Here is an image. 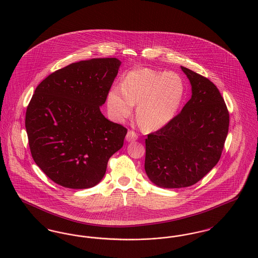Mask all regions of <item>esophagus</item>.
Instances as JSON below:
<instances>
[{
  "label": "esophagus",
  "mask_w": 258,
  "mask_h": 258,
  "mask_svg": "<svg viewBox=\"0 0 258 258\" xmlns=\"http://www.w3.org/2000/svg\"><path fill=\"white\" fill-rule=\"evenodd\" d=\"M138 139H139V137H138L137 133H135L134 131H128L127 132L126 137H125L126 141H135V140H137Z\"/></svg>",
  "instance_id": "obj_1"
}]
</instances>
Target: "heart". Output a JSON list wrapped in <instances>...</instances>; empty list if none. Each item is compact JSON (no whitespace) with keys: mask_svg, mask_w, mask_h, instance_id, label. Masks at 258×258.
<instances>
[{"mask_svg":"<svg viewBox=\"0 0 258 258\" xmlns=\"http://www.w3.org/2000/svg\"><path fill=\"white\" fill-rule=\"evenodd\" d=\"M185 85L174 72L140 68L128 72L120 86L108 93V107L113 116L123 119L131 116L135 104L137 119L145 131H156L174 119L184 99Z\"/></svg>","mask_w":258,"mask_h":258,"instance_id":"obj_1","label":"heart"}]
</instances>
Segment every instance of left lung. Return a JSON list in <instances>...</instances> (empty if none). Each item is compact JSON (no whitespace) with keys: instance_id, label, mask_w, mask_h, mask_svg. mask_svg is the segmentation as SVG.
Masks as SVG:
<instances>
[{"instance_id":"1","label":"left lung","mask_w":258,"mask_h":258,"mask_svg":"<svg viewBox=\"0 0 258 258\" xmlns=\"http://www.w3.org/2000/svg\"><path fill=\"white\" fill-rule=\"evenodd\" d=\"M180 68L191 84V98L145 139V172L165 188L186 187L206 176L218 163L229 131V111L216 85Z\"/></svg>"}]
</instances>
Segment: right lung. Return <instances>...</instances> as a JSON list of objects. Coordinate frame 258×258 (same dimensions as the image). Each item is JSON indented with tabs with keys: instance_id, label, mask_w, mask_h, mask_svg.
<instances>
[{
	"instance_id": "right-lung-1",
	"label": "right lung",
	"mask_w": 258,
	"mask_h": 258,
	"mask_svg": "<svg viewBox=\"0 0 258 258\" xmlns=\"http://www.w3.org/2000/svg\"><path fill=\"white\" fill-rule=\"evenodd\" d=\"M119 66L116 58L73 62L40 82L27 106L32 158L63 187L96 185L110 157L123 145L127 130L100 111Z\"/></svg>"
}]
</instances>
